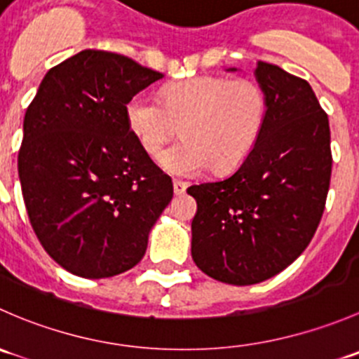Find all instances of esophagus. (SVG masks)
<instances>
[{
	"label": "esophagus",
	"instance_id": "1",
	"mask_svg": "<svg viewBox=\"0 0 359 359\" xmlns=\"http://www.w3.org/2000/svg\"><path fill=\"white\" fill-rule=\"evenodd\" d=\"M186 189H187V182H182V180H173V193H175L177 196L186 193Z\"/></svg>",
	"mask_w": 359,
	"mask_h": 359
}]
</instances>
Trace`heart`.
<instances>
[{
    "instance_id": "b5f03b06",
    "label": "heart",
    "mask_w": 359,
    "mask_h": 359,
    "mask_svg": "<svg viewBox=\"0 0 359 359\" xmlns=\"http://www.w3.org/2000/svg\"><path fill=\"white\" fill-rule=\"evenodd\" d=\"M163 100L147 92L126 102L130 132L156 158L182 126L184 142L159 158V166L177 177H196L213 166L226 172L255 147L267 116L262 86L248 78L200 76L166 86Z\"/></svg>"
}]
</instances>
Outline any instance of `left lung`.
<instances>
[{
    "label": "left lung",
    "instance_id": "1",
    "mask_svg": "<svg viewBox=\"0 0 359 359\" xmlns=\"http://www.w3.org/2000/svg\"><path fill=\"white\" fill-rule=\"evenodd\" d=\"M253 74L267 97L255 147L227 177L187 189L198 203L193 260L238 287L276 276L306 250L332 175L328 116L309 83L260 60Z\"/></svg>",
    "mask_w": 359,
    "mask_h": 359
}]
</instances>
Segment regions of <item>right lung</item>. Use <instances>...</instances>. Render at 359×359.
Masks as SVG:
<instances>
[{
	"label": "right lung",
	"mask_w": 359,
	"mask_h": 359,
	"mask_svg": "<svg viewBox=\"0 0 359 359\" xmlns=\"http://www.w3.org/2000/svg\"><path fill=\"white\" fill-rule=\"evenodd\" d=\"M161 72L83 50L43 78L24 116L19 179L39 243L90 280L132 269L173 198L172 179L126 123V102Z\"/></svg>",
	"instance_id": "obj_1"
}]
</instances>
